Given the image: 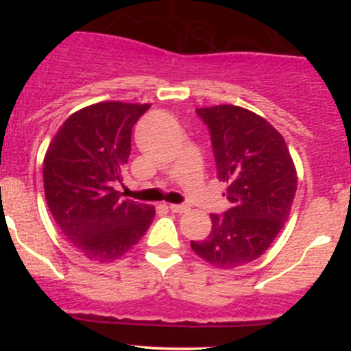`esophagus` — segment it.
<instances>
[{
  "instance_id": "esophagus-1",
  "label": "esophagus",
  "mask_w": 351,
  "mask_h": 351,
  "mask_svg": "<svg viewBox=\"0 0 351 351\" xmlns=\"http://www.w3.org/2000/svg\"><path fill=\"white\" fill-rule=\"evenodd\" d=\"M170 209L173 213H178V215H183V213L188 211V206L186 204H170Z\"/></svg>"
}]
</instances>
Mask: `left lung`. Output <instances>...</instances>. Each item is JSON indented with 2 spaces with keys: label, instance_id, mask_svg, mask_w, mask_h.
I'll use <instances>...</instances> for the list:
<instances>
[{
  "label": "left lung",
  "instance_id": "1",
  "mask_svg": "<svg viewBox=\"0 0 351 351\" xmlns=\"http://www.w3.org/2000/svg\"><path fill=\"white\" fill-rule=\"evenodd\" d=\"M208 125L217 180L229 209L211 215L208 239L191 241L201 259L219 269L252 263L284 228L297 191L287 143L261 115L237 106L196 108Z\"/></svg>",
  "mask_w": 351,
  "mask_h": 351
}]
</instances>
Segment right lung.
Returning a JSON list of instances; mask_svg holds the SVG:
<instances>
[{
	"mask_svg": "<svg viewBox=\"0 0 351 351\" xmlns=\"http://www.w3.org/2000/svg\"><path fill=\"white\" fill-rule=\"evenodd\" d=\"M148 104L99 102L72 114L44 156L47 206L62 234L99 263L119 259L142 239L155 208L122 199L132 128Z\"/></svg>",
	"mask_w": 351,
	"mask_h": 351,
	"instance_id": "1",
	"label": "right lung"
}]
</instances>
